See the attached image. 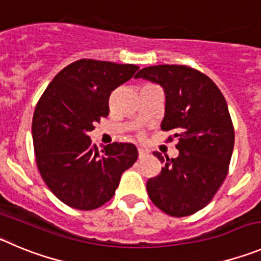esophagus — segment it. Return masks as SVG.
<instances>
[{"label":"esophagus","mask_w":261,"mask_h":261,"mask_svg":"<svg viewBox=\"0 0 261 261\" xmlns=\"http://www.w3.org/2000/svg\"><path fill=\"white\" fill-rule=\"evenodd\" d=\"M145 155H147L146 150L142 149V147H138V156L142 158V156H145Z\"/></svg>","instance_id":"obj_1"}]
</instances>
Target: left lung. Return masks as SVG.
<instances>
[{
	"mask_svg": "<svg viewBox=\"0 0 261 261\" xmlns=\"http://www.w3.org/2000/svg\"><path fill=\"white\" fill-rule=\"evenodd\" d=\"M166 92L162 130L177 140L178 156L169 159L154 151L164 163L146 184L151 202L173 217H184L208 204L225 181L234 147V126L228 105L216 84L189 66L160 64L138 71Z\"/></svg>",
	"mask_w": 261,
	"mask_h": 261,
	"instance_id": "left-lung-1",
	"label": "left lung"
}]
</instances>
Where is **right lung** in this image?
Wrapping results in <instances>:
<instances>
[{"label":"right lung","mask_w":261,"mask_h":261,"mask_svg":"<svg viewBox=\"0 0 261 261\" xmlns=\"http://www.w3.org/2000/svg\"><path fill=\"white\" fill-rule=\"evenodd\" d=\"M140 67L80 59L56 75L36 105L33 149L42 180L64 204L81 211L103 205L138 158L133 143L98 150L88 135L109 115L111 93Z\"/></svg>","instance_id":"obj_1"}]
</instances>
